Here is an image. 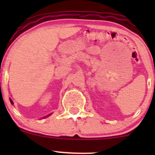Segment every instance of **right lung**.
I'll return each instance as SVG.
<instances>
[{
	"label": "right lung",
	"instance_id": "obj_1",
	"mask_svg": "<svg viewBox=\"0 0 155 155\" xmlns=\"http://www.w3.org/2000/svg\"><path fill=\"white\" fill-rule=\"evenodd\" d=\"M9 100H10V102H11V104H14V102H13V101H12V99H11V98H9ZM51 114H48L47 115V116H46V117H43V118H46V117H49V116H50V115Z\"/></svg>",
	"mask_w": 155,
	"mask_h": 155
}]
</instances>
